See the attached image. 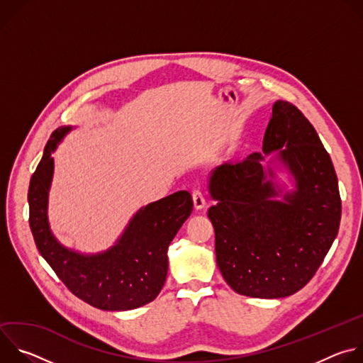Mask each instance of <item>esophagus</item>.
Returning <instances> with one entry per match:
<instances>
[{"mask_svg": "<svg viewBox=\"0 0 363 363\" xmlns=\"http://www.w3.org/2000/svg\"><path fill=\"white\" fill-rule=\"evenodd\" d=\"M192 202H194V208L195 210H202V208H205V205H206L203 195L198 189L192 191Z\"/></svg>", "mask_w": 363, "mask_h": 363, "instance_id": "esophagus-1", "label": "esophagus"}]
</instances>
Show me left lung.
<instances>
[{"label":"left lung","mask_w":363,"mask_h":363,"mask_svg":"<svg viewBox=\"0 0 363 363\" xmlns=\"http://www.w3.org/2000/svg\"><path fill=\"white\" fill-rule=\"evenodd\" d=\"M263 152H277L294 189L281 194L274 168H266L255 152L211 171L208 191L216 205L208 217L227 284L242 296L279 298L303 289L323 263L339 231L342 202L329 153L291 103L273 105Z\"/></svg>","instance_id":"left-lung-1"}]
</instances>
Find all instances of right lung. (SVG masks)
Returning a JSON list of instances; mask_svg holds the SVG:
<instances>
[{
    "instance_id": "right-lung-1",
    "label": "right lung",
    "mask_w": 363,
    "mask_h": 363,
    "mask_svg": "<svg viewBox=\"0 0 363 363\" xmlns=\"http://www.w3.org/2000/svg\"><path fill=\"white\" fill-rule=\"evenodd\" d=\"M72 126L56 129L31 177L28 188L30 228L44 260L66 287L100 310H132L150 303L162 290L168 274V247L192 213L188 191H178L147 203L129 221L109 250L80 254L63 247L47 218L48 189L53 179L57 143Z\"/></svg>"
}]
</instances>
